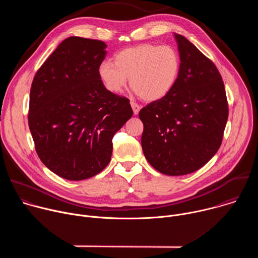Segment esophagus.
I'll return each instance as SVG.
<instances>
[{
  "instance_id": "obj_1",
  "label": "esophagus",
  "mask_w": 258,
  "mask_h": 258,
  "mask_svg": "<svg viewBox=\"0 0 258 258\" xmlns=\"http://www.w3.org/2000/svg\"><path fill=\"white\" fill-rule=\"evenodd\" d=\"M131 106H132V108H133V111H134V114H138L139 113V111H140V109H141V107L136 103V102H134V101H132L131 102Z\"/></svg>"
}]
</instances>
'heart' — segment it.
<instances>
[{
  "mask_svg": "<svg viewBox=\"0 0 258 258\" xmlns=\"http://www.w3.org/2000/svg\"><path fill=\"white\" fill-rule=\"evenodd\" d=\"M180 59L170 46L140 44L114 56V63L103 61L98 75L105 89L120 94L130 78L131 87L145 101H158L173 89L178 79Z\"/></svg>",
  "mask_w": 258,
  "mask_h": 258,
  "instance_id": "b5f03b06",
  "label": "heart"
}]
</instances>
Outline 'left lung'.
Instances as JSON below:
<instances>
[{
    "instance_id": "8db88e82",
    "label": "left lung",
    "mask_w": 258,
    "mask_h": 258,
    "mask_svg": "<svg viewBox=\"0 0 258 258\" xmlns=\"http://www.w3.org/2000/svg\"><path fill=\"white\" fill-rule=\"evenodd\" d=\"M180 59L176 84L164 98L140 110L142 149L148 162L167 175L205 165L223 141L229 108L214 63L185 36L174 33Z\"/></svg>"
}]
</instances>
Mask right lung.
Wrapping results in <instances>:
<instances>
[{
    "label": "right lung",
    "instance_id": "obj_1",
    "mask_svg": "<svg viewBox=\"0 0 258 258\" xmlns=\"http://www.w3.org/2000/svg\"><path fill=\"white\" fill-rule=\"evenodd\" d=\"M102 41L70 36L33 78L28 125L35 151L57 175L82 180L110 162L112 139L133 116L130 100L108 92L98 68Z\"/></svg>",
    "mask_w": 258,
    "mask_h": 258
}]
</instances>
